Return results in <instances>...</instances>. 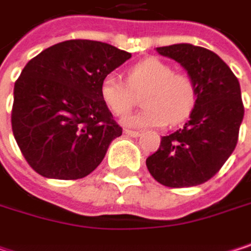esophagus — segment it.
I'll return each mask as SVG.
<instances>
[{
    "label": "esophagus",
    "instance_id": "obj_1",
    "mask_svg": "<svg viewBox=\"0 0 251 251\" xmlns=\"http://www.w3.org/2000/svg\"><path fill=\"white\" fill-rule=\"evenodd\" d=\"M124 133L127 135V136H132V138H138V136L141 135V132H138V130H130V129H125Z\"/></svg>",
    "mask_w": 251,
    "mask_h": 251
}]
</instances>
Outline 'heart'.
<instances>
[{
	"label": "heart",
	"mask_w": 251,
	"mask_h": 251,
	"mask_svg": "<svg viewBox=\"0 0 251 251\" xmlns=\"http://www.w3.org/2000/svg\"><path fill=\"white\" fill-rule=\"evenodd\" d=\"M147 88L142 96L145 106L136 113L124 118V124L135 127L163 126L167 121L177 125L192 113L198 88L193 78L158 59L147 58L127 70V82L115 74H107L100 84L103 103L115 113L125 115L133 104L132 90Z\"/></svg>",
	"instance_id": "1"
}]
</instances>
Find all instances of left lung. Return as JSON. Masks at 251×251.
<instances>
[{
	"label": "left lung",
	"mask_w": 251,
	"mask_h": 251,
	"mask_svg": "<svg viewBox=\"0 0 251 251\" xmlns=\"http://www.w3.org/2000/svg\"><path fill=\"white\" fill-rule=\"evenodd\" d=\"M193 78L198 97L190 119L163 136L160 148L147 158L151 176L169 187H190L208 181L232 154L244 116L237 76L212 50L178 43L157 48Z\"/></svg>",
	"instance_id": "obj_1"
}]
</instances>
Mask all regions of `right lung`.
I'll return each mask as SVG.
<instances>
[{
  "instance_id": "right-lung-1",
  "label": "right lung",
  "mask_w": 251,
  "mask_h": 251,
  "mask_svg": "<svg viewBox=\"0 0 251 251\" xmlns=\"http://www.w3.org/2000/svg\"><path fill=\"white\" fill-rule=\"evenodd\" d=\"M132 55L96 40H65L30 59L14 84L11 126L40 176L76 180L103 161L122 135L100 96L103 78Z\"/></svg>"
}]
</instances>
